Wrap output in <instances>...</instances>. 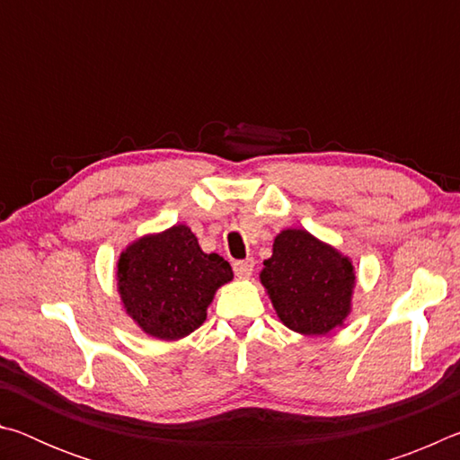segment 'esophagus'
I'll list each match as a JSON object with an SVG mask.
<instances>
[{"mask_svg":"<svg viewBox=\"0 0 460 460\" xmlns=\"http://www.w3.org/2000/svg\"><path fill=\"white\" fill-rule=\"evenodd\" d=\"M233 270H235V276L241 279L252 278L253 274V260H239L233 263Z\"/></svg>","mask_w":460,"mask_h":460,"instance_id":"obj_1","label":"esophagus"}]
</instances>
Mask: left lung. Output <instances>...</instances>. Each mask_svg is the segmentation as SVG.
<instances>
[{
    "mask_svg": "<svg viewBox=\"0 0 460 460\" xmlns=\"http://www.w3.org/2000/svg\"><path fill=\"white\" fill-rule=\"evenodd\" d=\"M260 282L279 321L300 334H326L351 314L355 266L306 229L279 231Z\"/></svg>",
    "mask_w": 460,
    "mask_h": 460,
    "instance_id": "obj_1",
    "label": "left lung"
}]
</instances>
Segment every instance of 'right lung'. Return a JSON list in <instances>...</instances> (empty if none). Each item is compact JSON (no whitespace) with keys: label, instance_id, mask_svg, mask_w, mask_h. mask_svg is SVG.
<instances>
[{"label":"right lung","instance_id":"right-lung-1","mask_svg":"<svg viewBox=\"0 0 460 460\" xmlns=\"http://www.w3.org/2000/svg\"><path fill=\"white\" fill-rule=\"evenodd\" d=\"M233 279L229 261L205 253L186 225L147 233L118 260L123 310L146 334L181 341L207 321L215 292Z\"/></svg>","mask_w":460,"mask_h":460}]
</instances>
